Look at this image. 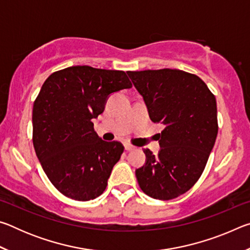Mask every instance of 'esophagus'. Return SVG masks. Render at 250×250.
Listing matches in <instances>:
<instances>
[{
    "instance_id": "obj_1",
    "label": "esophagus",
    "mask_w": 250,
    "mask_h": 250,
    "mask_svg": "<svg viewBox=\"0 0 250 250\" xmlns=\"http://www.w3.org/2000/svg\"><path fill=\"white\" fill-rule=\"evenodd\" d=\"M125 149L126 151H131V150L134 149V146L129 145V143H125Z\"/></svg>"
}]
</instances>
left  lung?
<instances>
[{
  "instance_id": "8db88e82",
  "label": "left lung",
  "mask_w": 250,
  "mask_h": 250,
  "mask_svg": "<svg viewBox=\"0 0 250 250\" xmlns=\"http://www.w3.org/2000/svg\"><path fill=\"white\" fill-rule=\"evenodd\" d=\"M142 96L150 119L164 125L161 149H145V166L135 170L146 195L168 201L200 179L217 137L215 96L196 75L180 69L126 71Z\"/></svg>"
}]
</instances>
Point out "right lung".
<instances>
[{
  "mask_svg": "<svg viewBox=\"0 0 250 250\" xmlns=\"http://www.w3.org/2000/svg\"><path fill=\"white\" fill-rule=\"evenodd\" d=\"M132 83L122 70L73 66L45 80L33 107V145L41 166L65 196L90 201L107 188L124 146L95 132L92 119L109 96Z\"/></svg>",
  "mask_w": 250,
  "mask_h": 250,
  "instance_id": "1",
  "label": "right lung"
}]
</instances>
